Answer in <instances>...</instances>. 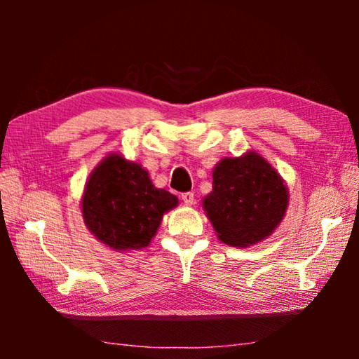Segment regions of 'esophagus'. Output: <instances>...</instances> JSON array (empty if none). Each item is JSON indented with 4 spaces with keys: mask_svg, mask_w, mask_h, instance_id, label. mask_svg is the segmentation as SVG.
<instances>
[{
    "mask_svg": "<svg viewBox=\"0 0 359 359\" xmlns=\"http://www.w3.org/2000/svg\"><path fill=\"white\" fill-rule=\"evenodd\" d=\"M182 201H184V204L185 205H193V203H194V194L193 193H184L182 194Z\"/></svg>",
    "mask_w": 359,
    "mask_h": 359,
    "instance_id": "esophagus-1",
    "label": "esophagus"
}]
</instances>
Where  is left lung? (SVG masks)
<instances>
[{"label": "left lung", "instance_id": "obj_1", "mask_svg": "<svg viewBox=\"0 0 359 359\" xmlns=\"http://www.w3.org/2000/svg\"><path fill=\"white\" fill-rule=\"evenodd\" d=\"M212 179L203 209L223 244L239 248L259 244L287 215V182L258 151L222 158Z\"/></svg>", "mask_w": 359, "mask_h": 359}]
</instances>
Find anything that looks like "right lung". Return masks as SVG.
<instances>
[{
	"label": "right lung",
	"mask_w": 359,
	"mask_h": 359,
	"mask_svg": "<svg viewBox=\"0 0 359 359\" xmlns=\"http://www.w3.org/2000/svg\"><path fill=\"white\" fill-rule=\"evenodd\" d=\"M179 198L151 184L141 163L117 151L106 155L90 172L81 196L87 229L104 247L126 253L149 247Z\"/></svg>",
	"instance_id": "add662e5"
}]
</instances>
